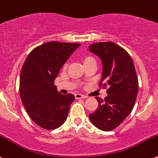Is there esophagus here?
<instances>
[{
  "label": "esophagus",
  "instance_id": "1",
  "mask_svg": "<svg viewBox=\"0 0 158 158\" xmlns=\"http://www.w3.org/2000/svg\"><path fill=\"white\" fill-rule=\"evenodd\" d=\"M75 98H76V99H80V98H87V97L85 96V95L81 94H75Z\"/></svg>",
  "mask_w": 158,
  "mask_h": 158
}]
</instances>
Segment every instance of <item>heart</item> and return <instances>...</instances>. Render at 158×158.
Returning <instances> with one entry per match:
<instances>
[{"label": "heart", "instance_id": "b5f03b06", "mask_svg": "<svg viewBox=\"0 0 158 158\" xmlns=\"http://www.w3.org/2000/svg\"><path fill=\"white\" fill-rule=\"evenodd\" d=\"M92 60H95L94 58L92 56H90V55H88V54H85L82 56V61H83V64H86L88 63V62H90L92 61Z\"/></svg>", "mask_w": 158, "mask_h": 158}]
</instances>
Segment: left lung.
<instances>
[{"label": "left lung", "instance_id": "8db88e82", "mask_svg": "<svg viewBox=\"0 0 158 158\" xmlns=\"http://www.w3.org/2000/svg\"><path fill=\"white\" fill-rule=\"evenodd\" d=\"M89 49L102 59L103 72L98 86L108 94L104 99L96 97L98 107L89 119L98 128L110 131L131 113L139 89L137 74L129 53L117 44L97 42L89 45Z\"/></svg>", "mask_w": 158, "mask_h": 158}]
</instances>
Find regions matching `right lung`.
Listing matches in <instances>:
<instances>
[{"instance_id": "add662e5", "label": "right lung", "mask_w": 158, "mask_h": 158, "mask_svg": "<svg viewBox=\"0 0 158 158\" xmlns=\"http://www.w3.org/2000/svg\"><path fill=\"white\" fill-rule=\"evenodd\" d=\"M79 43L49 42L35 47L21 69L19 95L31 119L46 130L61 126L66 120L72 94H61L54 85L60 70Z\"/></svg>"}]
</instances>
